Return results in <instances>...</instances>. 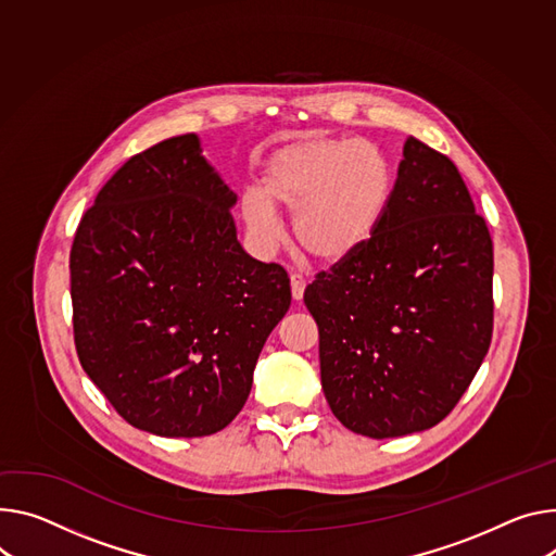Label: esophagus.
I'll list each match as a JSON object with an SVG mask.
<instances>
[{"mask_svg":"<svg viewBox=\"0 0 556 556\" xmlns=\"http://www.w3.org/2000/svg\"><path fill=\"white\" fill-rule=\"evenodd\" d=\"M290 288H292V299L301 301L304 299V290H306V279L301 275H290Z\"/></svg>","mask_w":556,"mask_h":556,"instance_id":"1","label":"esophagus"}]
</instances>
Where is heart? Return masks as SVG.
<instances>
[{"label": "heart", "mask_w": 556, "mask_h": 556, "mask_svg": "<svg viewBox=\"0 0 556 556\" xmlns=\"http://www.w3.org/2000/svg\"><path fill=\"white\" fill-rule=\"evenodd\" d=\"M262 189L245 190L241 215L257 241L281 237L275 206L294 213L292 228L304 255L337 266L372 241L392 204L394 175L388 157L368 141L337 137L292 139L262 170Z\"/></svg>", "instance_id": "b5f03b06"}]
</instances>
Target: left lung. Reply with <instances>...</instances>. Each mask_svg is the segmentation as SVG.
<instances>
[{
	"label": "left lung",
	"mask_w": 556,
	"mask_h": 556,
	"mask_svg": "<svg viewBox=\"0 0 556 556\" xmlns=\"http://www.w3.org/2000/svg\"><path fill=\"white\" fill-rule=\"evenodd\" d=\"M492 264L457 166L408 137L379 232L304 292L321 388L348 430L403 437L457 406L492 339Z\"/></svg>",
	"instance_id": "left-lung-1"
}]
</instances>
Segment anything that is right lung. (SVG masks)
I'll return each mask as SVG.
<instances>
[{
	"mask_svg": "<svg viewBox=\"0 0 556 556\" xmlns=\"http://www.w3.org/2000/svg\"><path fill=\"white\" fill-rule=\"evenodd\" d=\"M237 194L194 132L130 157L94 197L71 250L84 372L135 428L206 437L243 408L290 279L237 239Z\"/></svg>",
	"mask_w": 556,
	"mask_h": 556,
	"instance_id": "obj_1",
	"label": "right lung"
}]
</instances>
